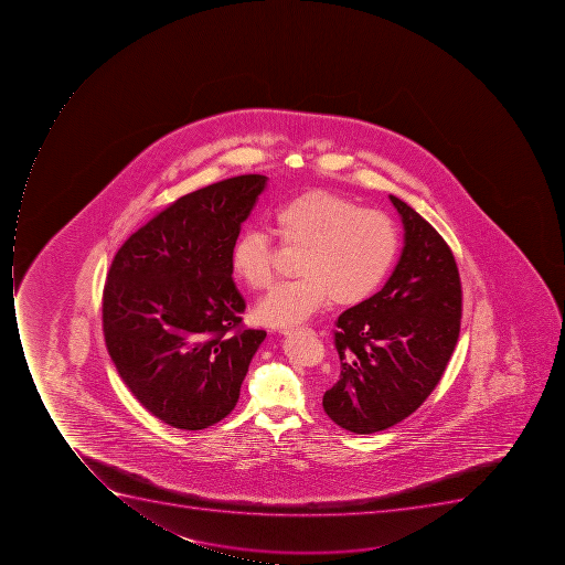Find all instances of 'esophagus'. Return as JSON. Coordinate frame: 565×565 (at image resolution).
Wrapping results in <instances>:
<instances>
[{
  "label": "esophagus",
  "instance_id": "esophagus-1",
  "mask_svg": "<svg viewBox=\"0 0 565 565\" xmlns=\"http://www.w3.org/2000/svg\"><path fill=\"white\" fill-rule=\"evenodd\" d=\"M280 333H285V335H294V333H307V335H311V333H315V330L309 329V327H298V329L280 330Z\"/></svg>",
  "mask_w": 565,
  "mask_h": 565
}]
</instances>
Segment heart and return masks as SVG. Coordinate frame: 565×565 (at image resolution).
<instances>
[{
    "label": "heart",
    "mask_w": 565,
    "mask_h": 565,
    "mask_svg": "<svg viewBox=\"0 0 565 565\" xmlns=\"http://www.w3.org/2000/svg\"><path fill=\"white\" fill-rule=\"evenodd\" d=\"M270 226L280 245L300 249L297 279L280 282L256 307V318L270 327L307 320L327 298L341 306L364 302L380 288L396 262V226L380 210L359 209L355 201L329 191H309L271 210ZM232 268L253 289L274 279L270 241L247 227L236 238Z\"/></svg>",
    "instance_id": "heart-1"
}]
</instances>
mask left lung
Instances as JSON below:
<instances>
[{
  "label": "left lung",
  "instance_id": "1",
  "mask_svg": "<svg viewBox=\"0 0 565 565\" xmlns=\"http://www.w3.org/2000/svg\"><path fill=\"white\" fill-rule=\"evenodd\" d=\"M399 262L379 294L339 316L333 342L341 376L324 392V414L371 435L414 414L440 382L461 329V279L447 242L399 198Z\"/></svg>",
  "mask_w": 565,
  "mask_h": 565
}]
</instances>
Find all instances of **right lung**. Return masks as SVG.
I'll list each match as a JSON object with an SVG mask.
<instances>
[{"label": "right lung", "instance_id": "obj_1", "mask_svg": "<svg viewBox=\"0 0 565 565\" xmlns=\"http://www.w3.org/2000/svg\"><path fill=\"white\" fill-rule=\"evenodd\" d=\"M267 186L242 174L174 201L121 245L103 327L116 371L162 423L200 431L232 414L265 330L242 327L232 274L241 226Z\"/></svg>", "mask_w": 565, "mask_h": 565}]
</instances>
